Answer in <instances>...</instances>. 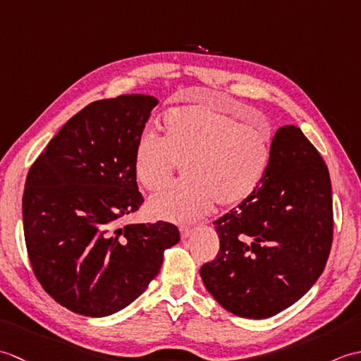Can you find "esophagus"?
Wrapping results in <instances>:
<instances>
[{"label":"esophagus","instance_id":"1","mask_svg":"<svg viewBox=\"0 0 361 361\" xmlns=\"http://www.w3.org/2000/svg\"><path fill=\"white\" fill-rule=\"evenodd\" d=\"M194 233V229L190 226H180V234H181V239H188L190 237V234Z\"/></svg>","mask_w":361,"mask_h":361}]
</instances>
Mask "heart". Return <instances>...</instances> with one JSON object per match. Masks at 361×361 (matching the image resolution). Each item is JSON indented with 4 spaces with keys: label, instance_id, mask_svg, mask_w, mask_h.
Wrapping results in <instances>:
<instances>
[{
    "label": "heart",
    "instance_id": "b5f03b06",
    "mask_svg": "<svg viewBox=\"0 0 361 361\" xmlns=\"http://www.w3.org/2000/svg\"><path fill=\"white\" fill-rule=\"evenodd\" d=\"M164 140L144 132L135 147L136 180L149 190L163 188L176 163L188 181L153 195L149 209L169 221H192L220 206L240 203L265 178L271 159L270 130L240 119L220 106L197 104L164 114Z\"/></svg>",
    "mask_w": 361,
    "mask_h": 361
}]
</instances>
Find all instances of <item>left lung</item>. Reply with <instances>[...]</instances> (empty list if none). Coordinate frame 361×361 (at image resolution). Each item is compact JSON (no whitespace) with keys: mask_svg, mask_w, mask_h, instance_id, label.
<instances>
[{"mask_svg":"<svg viewBox=\"0 0 361 361\" xmlns=\"http://www.w3.org/2000/svg\"><path fill=\"white\" fill-rule=\"evenodd\" d=\"M214 225L220 251L200 276L225 310L264 319L307 293L331 252L334 216L327 166L301 130L276 132L265 178Z\"/></svg>","mask_w":361,"mask_h":361,"instance_id":"1","label":"left lung"}]
</instances>
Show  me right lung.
<instances>
[{
  "label": "right lung",
  "instance_id": "right-lung-1",
  "mask_svg": "<svg viewBox=\"0 0 361 361\" xmlns=\"http://www.w3.org/2000/svg\"><path fill=\"white\" fill-rule=\"evenodd\" d=\"M158 99L122 94L87 105L27 173L23 226L30 265L60 305L101 318L132 304L180 242L167 221L126 225L144 198L135 147Z\"/></svg>",
  "mask_w": 361,
  "mask_h": 361
}]
</instances>
